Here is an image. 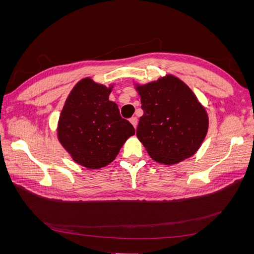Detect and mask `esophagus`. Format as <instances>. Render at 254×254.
I'll return each mask as SVG.
<instances>
[{
	"mask_svg": "<svg viewBox=\"0 0 254 254\" xmlns=\"http://www.w3.org/2000/svg\"><path fill=\"white\" fill-rule=\"evenodd\" d=\"M130 123H131V124L133 125V127L135 128V127H136V125H137V118L132 117L131 119H130Z\"/></svg>",
	"mask_w": 254,
	"mask_h": 254,
	"instance_id": "34e87169",
	"label": "esophagus"
}]
</instances>
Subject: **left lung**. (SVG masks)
I'll return each mask as SVG.
<instances>
[{"instance_id": "8db88e82", "label": "left lung", "mask_w": 254, "mask_h": 254, "mask_svg": "<svg viewBox=\"0 0 254 254\" xmlns=\"http://www.w3.org/2000/svg\"><path fill=\"white\" fill-rule=\"evenodd\" d=\"M144 111L136 135L159 163L176 164L200 147L209 120L186 83L168 75L137 87Z\"/></svg>"}]
</instances>
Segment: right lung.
I'll use <instances>...</instances> for the list:
<instances>
[{
    "mask_svg": "<svg viewBox=\"0 0 254 254\" xmlns=\"http://www.w3.org/2000/svg\"><path fill=\"white\" fill-rule=\"evenodd\" d=\"M111 88L81 79L71 91L58 123L60 143L75 162L101 168L115 159L120 148L135 133L123 119L118 105L109 101Z\"/></svg>",
    "mask_w": 254,
    "mask_h": 254,
    "instance_id": "right-lung-1",
    "label": "right lung"
}]
</instances>
